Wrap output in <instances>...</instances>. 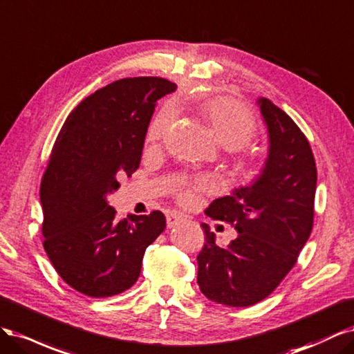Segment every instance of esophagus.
Returning <instances> with one entry per match:
<instances>
[{"mask_svg": "<svg viewBox=\"0 0 354 354\" xmlns=\"http://www.w3.org/2000/svg\"><path fill=\"white\" fill-rule=\"evenodd\" d=\"M182 218H184V214L179 213V212H169V213L166 214L167 227H174Z\"/></svg>", "mask_w": 354, "mask_h": 354, "instance_id": "34e87169", "label": "esophagus"}]
</instances>
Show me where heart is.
Here are the masks:
<instances>
[{
  "label": "heart",
  "instance_id": "heart-1",
  "mask_svg": "<svg viewBox=\"0 0 354 354\" xmlns=\"http://www.w3.org/2000/svg\"><path fill=\"white\" fill-rule=\"evenodd\" d=\"M200 115L213 131L218 141L226 148H239L252 141L257 131V124L252 113L232 98H214L200 107ZM174 122V113L166 109L153 119L147 131V141L157 142L167 135ZM207 187L206 182L197 185H178V197L182 203H191L198 188Z\"/></svg>",
  "mask_w": 354,
  "mask_h": 354
}]
</instances>
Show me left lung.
Instances as JSON below:
<instances>
[{"label":"left lung","instance_id":"obj_1","mask_svg":"<svg viewBox=\"0 0 354 354\" xmlns=\"http://www.w3.org/2000/svg\"><path fill=\"white\" fill-rule=\"evenodd\" d=\"M257 106L269 136L265 167L252 185L206 209L210 218L231 223L238 236L219 247L209 225L201 223L206 243L197 256L201 292L232 307L266 299L295 265L313 226L317 174L310 144L270 100L261 97Z\"/></svg>","mask_w":354,"mask_h":354}]
</instances>
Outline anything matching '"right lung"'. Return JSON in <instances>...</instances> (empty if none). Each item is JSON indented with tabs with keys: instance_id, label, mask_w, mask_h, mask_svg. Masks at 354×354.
<instances>
[{
	"instance_id": "obj_1",
	"label": "right lung",
	"mask_w": 354,
	"mask_h": 354,
	"mask_svg": "<svg viewBox=\"0 0 354 354\" xmlns=\"http://www.w3.org/2000/svg\"><path fill=\"white\" fill-rule=\"evenodd\" d=\"M176 84L127 77L95 91L66 119L41 182L44 248L57 273L88 297L129 290L145 248L166 227L162 212L118 221L107 196L140 167L157 100Z\"/></svg>"
}]
</instances>
